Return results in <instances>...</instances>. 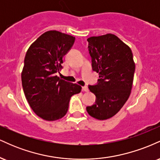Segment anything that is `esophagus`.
<instances>
[{
    "label": "esophagus",
    "instance_id": "1",
    "mask_svg": "<svg viewBox=\"0 0 160 160\" xmlns=\"http://www.w3.org/2000/svg\"><path fill=\"white\" fill-rule=\"evenodd\" d=\"M82 90L83 92H88V91H89V89H88L87 86H82Z\"/></svg>",
    "mask_w": 160,
    "mask_h": 160
}]
</instances>
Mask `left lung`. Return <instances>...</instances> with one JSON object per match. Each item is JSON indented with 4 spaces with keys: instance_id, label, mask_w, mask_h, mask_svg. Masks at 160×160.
<instances>
[{
    "instance_id": "8db88e82",
    "label": "left lung",
    "mask_w": 160,
    "mask_h": 160,
    "mask_svg": "<svg viewBox=\"0 0 160 160\" xmlns=\"http://www.w3.org/2000/svg\"><path fill=\"white\" fill-rule=\"evenodd\" d=\"M87 41L92 67L99 79L96 85L89 86L96 99L86 111L97 120H107L120 111L131 93L135 69L133 55L114 34L91 37Z\"/></svg>"
}]
</instances>
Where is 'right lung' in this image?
<instances>
[{
	"label": "right lung",
	"instance_id": "right-lung-1",
	"mask_svg": "<svg viewBox=\"0 0 160 160\" xmlns=\"http://www.w3.org/2000/svg\"><path fill=\"white\" fill-rule=\"evenodd\" d=\"M74 40L69 34L49 31L30 46L25 55L22 72L24 93L34 113L45 120L62 118L71 96L81 91L80 86L56 75Z\"/></svg>",
	"mask_w": 160,
	"mask_h": 160
}]
</instances>
